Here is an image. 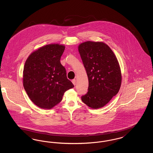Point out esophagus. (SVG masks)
Returning <instances> with one entry per match:
<instances>
[{
  "mask_svg": "<svg viewBox=\"0 0 153 153\" xmlns=\"http://www.w3.org/2000/svg\"><path fill=\"white\" fill-rule=\"evenodd\" d=\"M72 83H73L74 85H76V81L75 79H73V80H72Z\"/></svg>",
  "mask_w": 153,
  "mask_h": 153,
  "instance_id": "obj_1",
  "label": "esophagus"
}]
</instances>
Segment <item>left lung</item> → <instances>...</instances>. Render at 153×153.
<instances>
[{
  "label": "left lung",
  "mask_w": 153,
  "mask_h": 153,
  "mask_svg": "<svg viewBox=\"0 0 153 153\" xmlns=\"http://www.w3.org/2000/svg\"><path fill=\"white\" fill-rule=\"evenodd\" d=\"M79 51L89 81L88 91L81 100L92 108H102L120 89L122 74L118 61L109 46L102 42H83Z\"/></svg>",
  "instance_id": "8db88e82"
}]
</instances>
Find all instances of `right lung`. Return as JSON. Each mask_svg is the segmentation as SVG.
Masks as SVG:
<instances>
[{"label":"right lung","instance_id":"obj_1","mask_svg":"<svg viewBox=\"0 0 153 153\" xmlns=\"http://www.w3.org/2000/svg\"><path fill=\"white\" fill-rule=\"evenodd\" d=\"M65 46L49 44L33 52L23 72V87L30 100L42 109H51L74 87L60 62Z\"/></svg>","mask_w":153,"mask_h":153}]
</instances>
